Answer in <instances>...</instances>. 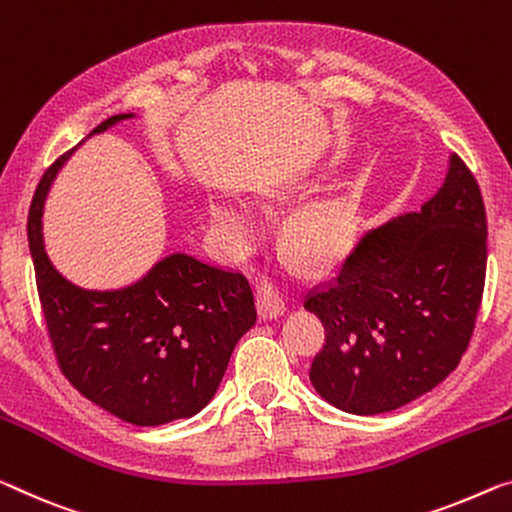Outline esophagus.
I'll list each match as a JSON object with an SVG mask.
<instances>
[{"instance_id": "34e87169", "label": "esophagus", "mask_w": 512, "mask_h": 512, "mask_svg": "<svg viewBox=\"0 0 512 512\" xmlns=\"http://www.w3.org/2000/svg\"><path fill=\"white\" fill-rule=\"evenodd\" d=\"M286 313V300L274 290L270 283H261L258 288V318L261 320H274Z\"/></svg>"}]
</instances>
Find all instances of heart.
<instances>
[{
    "instance_id": "1",
    "label": "heart",
    "mask_w": 512,
    "mask_h": 512,
    "mask_svg": "<svg viewBox=\"0 0 512 512\" xmlns=\"http://www.w3.org/2000/svg\"><path fill=\"white\" fill-rule=\"evenodd\" d=\"M208 219L219 245L226 254L240 258L261 240V215L249 203L224 194H210ZM359 226V206L350 194H322L295 212L288 226L290 245L306 258H325L355 240Z\"/></svg>"
}]
</instances>
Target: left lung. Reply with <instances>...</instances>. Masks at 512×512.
I'll use <instances>...</instances> for the list:
<instances>
[{"instance_id":"obj_1","label":"left lung","mask_w":512,"mask_h":512,"mask_svg":"<svg viewBox=\"0 0 512 512\" xmlns=\"http://www.w3.org/2000/svg\"><path fill=\"white\" fill-rule=\"evenodd\" d=\"M487 222L476 178L448 157L444 185L368 231L336 277L304 300L325 325L311 384L359 416L398 410L444 382L465 355L483 300Z\"/></svg>"}]
</instances>
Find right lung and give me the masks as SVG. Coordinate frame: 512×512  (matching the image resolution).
<instances>
[{"label": "right lung", "instance_id": "add662e5", "mask_svg": "<svg viewBox=\"0 0 512 512\" xmlns=\"http://www.w3.org/2000/svg\"><path fill=\"white\" fill-rule=\"evenodd\" d=\"M128 119L135 114H116L89 137ZM68 157L47 169L29 208V251L61 371L84 398L135 426L190 419L215 396L235 343L254 327L249 283L185 251L114 290L68 281L43 240L47 192Z\"/></svg>", "mask_w": 512, "mask_h": 512}]
</instances>
